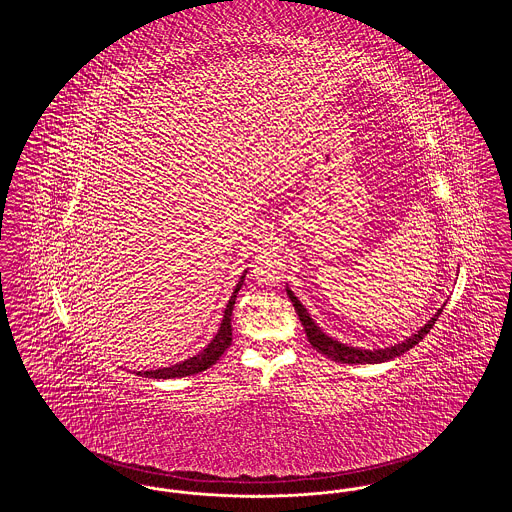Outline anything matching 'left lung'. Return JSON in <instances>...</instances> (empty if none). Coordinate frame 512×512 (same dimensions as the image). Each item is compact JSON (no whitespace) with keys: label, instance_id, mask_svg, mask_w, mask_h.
I'll return each instance as SVG.
<instances>
[{"label":"left lung","instance_id":"1","mask_svg":"<svg viewBox=\"0 0 512 512\" xmlns=\"http://www.w3.org/2000/svg\"><path fill=\"white\" fill-rule=\"evenodd\" d=\"M286 292H288L290 299H292L295 313H297V317H299L303 328H305V334H307L309 343L317 349L318 353L326 355L328 359H332L336 363H345V365H374V363H384V361H390V359H395V357L407 353L409 349H413L414 345L432 330V326L436 324V320H438L443 307H445L443 305L438 313L430 318L416 334H413L411 338H407L405 341H401V343H395V345L386 347V349H359V347H351V345H345V343H340V341L332 340L330 336H326L315 324V320L309 317L307 309L293 295L292 290L286 288Z\"/></svg>","mask_w":512,"mask_h":512}]
</instances>
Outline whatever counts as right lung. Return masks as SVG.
Listing matches in <instances>:
<instances>
[{
	"label": "right lung",
	"instance_id": "obj_1",
	"mask_svg": "<svg viewBox=\"0 0 512 512\" xmlns=\"http://www.w3.org/2000/svg\"><path fill=\"white\" fill-rule=\"evenodd\" d=\"M247 272V270H245ZM245 272L240 278V282L236 284V290L232 293L226 309H224V315H222V322H220L219 332L217 336L211 340V343L195 357H190L178 365L169 366V368H157V370H142V372H136L138 376H146V378H153V380H169V378H182V376H192L197 372H203L207 370L209 366L215 365L222 357V353L230 347L232 343V309H234V303H236V295L240 292L242 284H244Z\"/></svg>",
	"mask_w": 512,
	"mask_h": 512
}]
</instances>
